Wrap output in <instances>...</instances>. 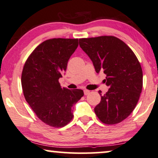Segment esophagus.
<instances>
[{
  "label": "esophagus",
  "instance_id": "obj_1",
  "mask_svg": "<svg viewBox=\"0 0 158 158\" xmlns=\"http://www.w3.org/2000/svg\"><path fill=\"white\" fill-rule=\"evenodd\" d=\"M84 95H88L90 93V91L89 90H87V89H84Z\"/></svg>",
  "mask_w": 158,
  "mask_h": 158
}]
</instances>
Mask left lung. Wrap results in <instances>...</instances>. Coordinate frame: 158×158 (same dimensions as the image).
I'll return each mask as SVG.
<instances>
[{"mask_svg":"<svg viewBox=\"0 0 158 158\" xmlns=\"http://www.w3.org/2000/svg\"><path fill=\"white\" fill-rule=\"evenodd\" d=\"M79 46L96 72L106 75L104 81L110 87L95 106V114L106 124L121 123L134 110L142 92L143 76L138 59L124 41L112 35L80 39Z\"/></svg>","mask_w":158,"mask_h":158,"instance_id":"left-lung-1","label":"left lung"}]
</instances>
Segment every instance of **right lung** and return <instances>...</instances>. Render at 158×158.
<instances>
[{
    "instance_id": "1",
    "label": "right lung",
    "mask_w": 158,
    "mask_h": 158,
    "mask_svg": "<svg viewBox=\"0 0 158 158\" xmlns=\"http://www.w3.org/2000/svg\"><path fill=\"white\" fill-rule=\"evenodd\" d=\"M79 45L78 39H52L39 44L26 60L21 75L24 97L39 119L62 127L73 119L72 106L83 90L61 88L59 79Z\"/></svg>"
}]
</instances>
